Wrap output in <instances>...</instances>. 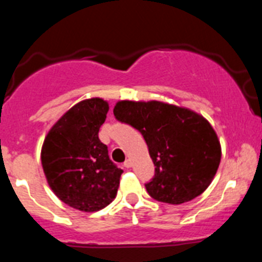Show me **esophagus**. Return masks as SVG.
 Segmentation results:
<instances>
[{
    "label": "esophagus",
    "mask_w": 262,
    "mask_h": 262,
    "mask_svg": "<svg viewBox=\"0 0 262 262\" xmlns=\"http://www.w3.org/2000/svg\"><path fill=\"white\" fill-rule=\"evenodd\" d=\"M124 166H126V168H131V166H133V161H131V160H126V161H124Z\"/></svg>",
    "instance_id": "1"
}]
</instances>
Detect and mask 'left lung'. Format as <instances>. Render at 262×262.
<instances>
[{
	"label": "left lung",
	"mask_w": 262,
	"mask_h": 262,
	"mask_svg": "<svg viewBox=\"0 0 262 262\" xmlns=\"http://www.w3.org/2000/svg\"><path fill=\"white\" fill-rule=\"evenodd\" d=\"M118 120L144 136L155 164V177L145 185L160 202L180 205L210 186L222 159L221 142L210 122L187 107L161 101H118Z\"/></svg>",
	"instance_id": "1"
}]
</instances>
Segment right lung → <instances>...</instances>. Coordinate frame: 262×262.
<instances>
[{
	"instance_id": "add662e5",
	"label": "right lung",
	"mask_w": 262,
	"mask_h": 262,
	"mask_svg": "<svg viewBox=\"0 0 262 262\" xmlns=\"http://www.w3.org/2000/svg\"><path fill=\"white\" fill-rule=\"evenodd\" d=\"M107 111L108 102L99 97L80 101L51 127L41 145V166L51 190L82 212L110 205L123 173L98 138Z\"/></svg>"
}]
</instances>
